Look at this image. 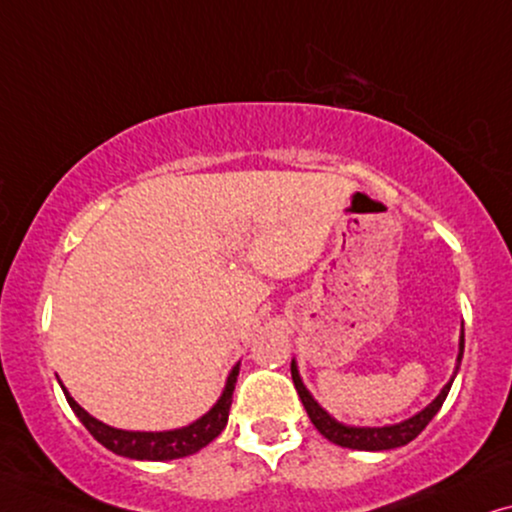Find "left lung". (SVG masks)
<instances>
[{
	"label": "left lung",
	"instance_id": "1",
	"mask_svg": "<svg viewBox=\"0 0 512 512\" xmlns=\"http://www.w3.org/2000/svg\"><path fill=\"white\" fill-rule=\"evenodd\" d=\"M463 358V332H461V342H459V360ZM459 370V367H456ZM292 381H295V388L302 398V405L306 414H309L311 424L318 428L320 435H325L327 440L335 442L339 447H349V449H363V452H381V449H393V447H403L407 442H412L417 435L424 431L438 410L445 403L449 388H452L454 377L449 379V384L442 388L438 398L433 400L426 410H421L417 417L403 421V424H395V426H384V428H353V426H344L339 424L327 414L323 407H318L316 400L311 398L309 391H306L302 379L297 374V365L292 363Z\"/></svg>",
	"mask_w": 512,
	"mask_h": 512
}]
</instances>
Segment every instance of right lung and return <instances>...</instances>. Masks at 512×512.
Returning <instances> with one entry per match:
<instances>
[{
    "label": "right lung",
    "instance_id": "right-lung-1",
    "mask_svg": "<svg viewBox=\"0 0 512 512\" xmlns=\"http://www.w3.org/2000/svg\"><path fill=\"white\" fill-rule=\"evenodd\" d=\"M238 377V365L231 370L227 386H224L222 398L217 400V405L208 414H203L199 421L189 424L185 428H177V431H163V433H135V431H119L102 421L93 419L84 407L74 403V398L65 391V398L70 407L77 414L81 424L88 428V433L93 435L100 445H105L109 452L128 456V459H140V461H168V459H182L199 452L201 447H206L208 442H213L217 435L224 431L229 419V407H231V395H234Z\"/></svg>",
    "mask_w": 512,
    "mask_h": 512
}]
</instances>
